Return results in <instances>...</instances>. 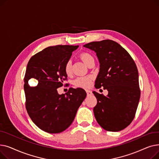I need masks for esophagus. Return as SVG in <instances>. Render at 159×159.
Instances as JSON below:
<instances>
[{"label": "esophagus", "mask_w": 159, "mask_h": 159, "mask_svg": "<svg viewBox=\"0 0 159 159\" xmlns=\"http://www.w3.org/2000/svg\"><path fill=\"white\" fill-rule=\"evenodd\" d=\"M86 93H87L88 96H89V95L92 94V92H91L90 90H86Z\"/></svg>", "instance_id": "obj_1"}]
</instances>
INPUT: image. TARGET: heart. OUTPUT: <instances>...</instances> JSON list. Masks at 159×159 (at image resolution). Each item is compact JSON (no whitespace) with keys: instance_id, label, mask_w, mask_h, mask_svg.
<instances>
[{"instance_id":"heart-1","label":"heart","mask_w":159,"mask_h":159,"mask_svg":"<svg viewBox=\"0 0 159 159\" xmlns=\"http://www.w3.org/2000/svg\"><path fill=\"white\" fill-rule=\"evenodd\" d=\"M79 58L80 60L86 64L88 66L89 64L93 61V57L90 53L88 52H82L79 55ZM64 71L67 75H70L71 71V61H69L66 62L65 67H64ZM91 81H92V77L91 76H88L86 77H79L76 79L74 81V85L82 88H88L90 86Z\"/></svg>"}]
</instances>
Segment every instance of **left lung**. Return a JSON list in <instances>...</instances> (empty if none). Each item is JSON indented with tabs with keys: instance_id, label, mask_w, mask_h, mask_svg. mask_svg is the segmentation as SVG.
Instances as JSON below:
<instances>
[{
	"instance_id": "obj_1",
	"label": "left lung",
	"mask_w": 159,
	"mask_h": 159,
	"mask_svg": "<svg viewBox=\"0 0 159 159\" xmlns=\"http://www.w3.org/2000/svg\"><path fill=\"white\" fill-rule=\"evenodd\" d=\"M84 47L96 53L100 63L95 87L108 91L106 96L93 91L97 99L95 117L106 131L122 130L134 119L140 100L137 66L126 50L113 40L92 42Z\"/></svg>"
}]
</instances>
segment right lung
Wrapping results in <instances>:
<instances>
[{"label":"right lung","mask_w":159,"mask_h":159,"mask_svg":"<svg viewBox=\"0 0 159 159\" xmlns=\"http://www.w3.org/2000/svg\"><path fill=\"white\" fill-rule=\"evenodd\" d=\"M78 47L49 46L33 55L28 63L24 84L26 110L36 126L47 133H58L68 128L86 97V91L79 88H71L66 94L57 91L68 77L65 65ZM31 78L38 80L36 87L29 85Z\"/></svg>","instance_id":"add662e5"}]
</instances>
